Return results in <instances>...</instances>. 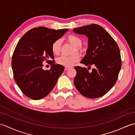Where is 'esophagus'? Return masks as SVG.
I'll list each match as a JSON object with an SVG mask.
<instances>
[{"instance_id": "esophagus-1", "label": "esophagus", "mask_w": 135, "mask_h": 135, "mask_svg": "<svg viewBox=\"0 0 135 135\" xmlns=\"http://www.w3.org/2000/svg\"><path fill=\"white\" fill-rule=\"evenodd\" d=\"M70 68H71V67H65L64 69H65V71H67V70H68L69 69H70Z\"/></svg>"}]
</instances>
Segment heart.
Returning a JSON list of instances; mask_svg holds the SVG:
<instances>
[{"label":"heart","mask_w":135,"mask_h":135,"mask_svg":"<svg viewBox=\"0 0 135 135\" xmlns=\"http://www.w3.org/2000/svg\"><path fill=\"white\" fill-rule=\"evenodd\" d=\"M67 40L68 42L74 46V51L82 53L84 50L81 44L82 43V39L75 35H70L67 36ZM61 39H57L54 41L52 45H51V50L53 54L56 55H58L60 53V49H61ZM79 60V56L78 54L74 53L70 56L62 55L57 59L56 62L57 64L61 65L65 67H70L75 64Z\"/></svg>","instance_id":"heart-1"}]
</instances>
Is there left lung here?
I'll return each instance as SVG.
<instances>
[{"label":"left lung","mask_w":135,"mask_h":135,"mask_svg":"<svg viewBox=\"0 0 135 135\" xmlns=\"http://www.w3.org/2000/svg\"><path fill=\"white\" fill-rule=\"evenodd\" d=\"M74 33L88 38L86 54L81 61L88 67H94L91 73L86 68L74 67L76 75L74 82L83 96L95 99L104 96L114 86L118 79L122 61L118 45L99 25L92 24L74 28Z\"/></svg>","instance_id":"obj_1"}]
</instances>
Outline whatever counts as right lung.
<instances>
[{
  "label": "right lung",
  "instance_id": "right-lung-1",
  "mask_svg": "<svg viewBox=\"0 0 135 135\" xmlns=\"http://www.w3.org/2000/svg\"><path fill=\"white\" fill-rule=\"evenodd\" d=\"M44 27L33 28L22 36L12 56L11 67L17 85L25 96L33 100L44 98L56 85L64 70V66L54 64L51 50L53 43L68 31ZM45 60L50 62L49 70H42Z\"/></svg>",
  "mask_w": 135,
  "mask_h": 135
}]
</instances>
